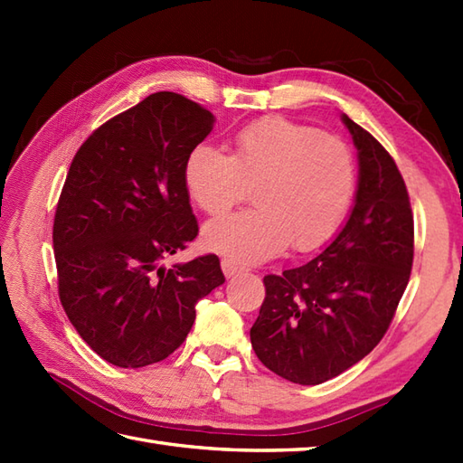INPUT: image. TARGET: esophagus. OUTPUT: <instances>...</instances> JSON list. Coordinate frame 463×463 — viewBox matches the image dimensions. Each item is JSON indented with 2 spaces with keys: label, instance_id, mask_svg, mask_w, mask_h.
Returning <instances> with one entry per match:
<instances>
[{
  "label": "esophagus",
  "instance_id": "esophagus-1",
  "mask_svg": "<svg viewBox=\"0 0 463 463\" xmlns=\"http://www.w3.org/2000/svg\"><path fill=\"white\" fill-rule=\"evenodd\" d=\"M221 267H222V272H224V277H234V274L237 272H241V270H244V267H241L239 262H234V260H231V259H222L221 260Z\"/></svg>",
  "mask_w": 463,
  "mask_h": 463
}]
</instances>
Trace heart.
<instances>
[{
	"instance_id": "1",
	"label": "heart",
	"mask_w": 463,
	"mask_h": 463,
	"mask_svg": "<svg viewBox=\"0 0 463 463\" xmlns=\"http://www.w3.org/2000/svg\"><path fill=\"white\" fill-rule=\"evenodd\" d=\"M184 189L206 214H222L254 186V209L204 226L211 250L257 262L284 247L310 250L338 229L354 196L350 146L282 117L259 119L232 137L231 153L196 145L183 166Z\"/></svg>"
}]
</instances>
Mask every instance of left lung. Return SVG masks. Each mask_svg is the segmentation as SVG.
I'll list each match as a JSON object with an SVG mask.
<instances>
[{
	"mask_svg": "<svg viewBox=\"0 0 463 463\" xmlns=\"http://www.w3.org/2000/svg\"><path fill=\"white\" fill-rule=\"evenodd\" d=\"M342 123L358 151L348 221L312 260L264 277L250 328L264 366L302 386L336 378L378 346L414 260V214L394 159L348 115Z\"/></svg>",
	"mask_w": 463,
	"mask_h": 463,
	"instance_id": "obj_1",
	"label": "left lung"
}]
</instances>
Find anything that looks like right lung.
I'll return each mask as SVG.
<instances>
[{"instance_id": "right-lung-1", "label": "right lung", "mask_w": 463, "mask_h": 463, "mask_svg": "<svg viewBox=\"0 0 463 463\" xmlns=\"http://www.w3.org/2000/svg\"><path fill=\"white\" fill-rule=\"evenodd\" d=\"M213 125L199 103L153 93L101 125L69 166L53 222L59 298L113 366L165 360L191 332L196 302L224 282L216 254L161 264L199 232L183 166Z\"/></svg>"}]
</instances>
